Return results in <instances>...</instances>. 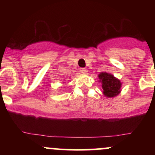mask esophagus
I'll return each instance as SVG.
<instances>
[{"label":"esophagus","mask_w":155,"mask_h":155,"mask_svg":"<svg viewBox=\"0 0 155 155\" xmlns=\"http://www.w3.org/2000/svg\"><path fill=\"white\" fill-rule=\"evenodd\" d=\"M86 69L84 68H80V71L81 72V74H86Z\"/></svg>","instance_id":"obj_1"}]
</instances>
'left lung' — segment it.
I'll list each match as a JSON object with an SVG mask.
<instances>
[{
    "label": "left lung",
    "instance_id": "left-lung-1",
    "mask_svg": "<svg viewBox=\"0 0 155 155\" xmlns=\"http://www.w3.org/2000/svg\"><path fill=\"white\" fill-rule=\"evenodd\" d=\"M99 82H101L103 94L106 97H114L122 91V82L120 79L107 72H101L98 74Z\"/></svg>",
    "mask_w": 155,
    "mask_h": 155
}]
</instances>
